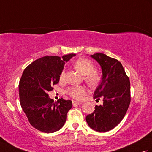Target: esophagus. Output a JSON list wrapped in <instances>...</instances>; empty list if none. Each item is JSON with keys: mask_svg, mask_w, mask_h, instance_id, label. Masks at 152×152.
Masks as SVG:
<instances>
[{"mask_svg": "<svg viewBox=\"0 0 152 152\" xmlns=\"http://www.w3.org/2000/svg\"><path fill=\"white\" fill-rule=\"evenodd\" d=\"M82 103L80 102H77V101H72V104L73 106H76V105H80Z\"/></svg>", "mask_w": 152, "mask_h": 152, "instance_id": "34e87169", "label": "esophagus"}]
</instances>
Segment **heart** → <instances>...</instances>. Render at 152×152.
Instances as JSON below:
<instances>
[{
	"label": "heart",
	"mask_w": 152,
	"mask_h": 152,
	"mask_svg": "<svg viewBox=\"0 0 152 152\" xmlns=\"http://www.w3.org/2000/svg\"><path fill=\"white\" fill-rule=\"evenodd\" d=\"M74 67L79 70L83 75H85V80L91 86L95 87L101 82L102 79L101 74L98 71L94 70V63L88 58H79L74 62ZM64 76H65V72L64 70H62L60 74V80H63ZM66 93L74 99L82 100L88 93V89L82 86H75L68 88Z\"/></svg>",
	"instance_id": "heart-1"
}]
</instances>
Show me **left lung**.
Listing matches in <instances>:
<instances>
[{"instance_id": "obj_1", "label": "left lung", "mask_w": 152, "mask_h": 152, "mask_svg": "<svg viewBox=\"0 0 152 152\" xmlns=\"http://www.w3.org/2000/svg\"><path fill=\"white\" fill-rule=\"evenodd\" d=\"M102 70V81L94 93L96 101L103 103L96 105L95 110L86 116V121L93 130L106 132L114 129L124 118L131 102L129 78L121 63L102 53L91 55Z\"/></svg>"}]
</instances>
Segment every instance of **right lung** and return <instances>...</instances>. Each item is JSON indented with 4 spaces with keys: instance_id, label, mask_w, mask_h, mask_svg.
Segmentation results:
<instances>
[{
    "instance_id": "right-lung-1",
    "label": "right lung",
    "mask_w": 152,
    "mask_h": 152,
    "mask_svg": "<svg viewBox=\"0 0 152 152\" xmlns=\"http://www.w3.org/2000/svg\"><path fill=\"white\" fill-rule=\"evenodd\" d=\"M76 54L45 56L25 68L19 83L21 106L31 125L46 133H54L63 127L72 108L70 100L61 98L54 102L48 94L59 83L65 62Z\"/></svg>"
}]
</instances>
